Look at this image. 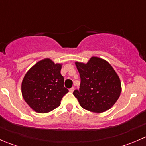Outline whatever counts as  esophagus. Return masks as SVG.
<instances>
[{"instance_id": "1", "label": "esophagus", "mask_w": 146, "mask_h": 146, "mask_svg": "<svg viewBox=\"0 0 146 146\" xmlns=\"http://www.w3.org/2000/svg\"><path fill=\"white\" fill-rule=\"evenodd\" d=\"M73 91H74V88H70V89H69V92H73Z\"/></svg>"}]
</instances>
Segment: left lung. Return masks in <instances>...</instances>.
<instances>
[{
  "instance_id": "8db88e82",
  "label": "left lung",
  "mask_w": 146,
  "mask_h": 146,
  "mask_svg": "<svg viewBox=\"0 0 146 146\" xmlns=\"http://www.w3.org/2000/svg\"><path fill=\"white\" fill-rule=\"evenodd\" d=\"M80 85L73 95L85 110L102 113L116 103L121 92L120 79L107 61L92 56L87 64L76 61Z\"/></svg>"
}]
</instances>
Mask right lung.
Returning <instances> with one entry per match:
<instances>
[{"label": "right lung", "instance_id": "1", "mask_svg": "<svg viewBox=\"0 0 146 146\" xmlns=\"http://www.w3.org/2000/svg\"><path fill=\"white\" fill-rule=\"evenodd\" d=\"M61 66L62 64L44 58L34 65L25 76L21 85L22 95L36 112L44 114L54 110L68 92L64 88Z\"/></svg>", "mask_w": 146, "mask_h": 146}]
</instances>
